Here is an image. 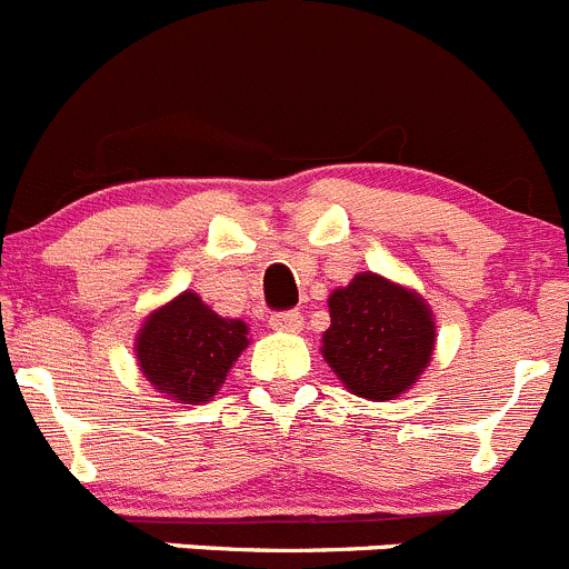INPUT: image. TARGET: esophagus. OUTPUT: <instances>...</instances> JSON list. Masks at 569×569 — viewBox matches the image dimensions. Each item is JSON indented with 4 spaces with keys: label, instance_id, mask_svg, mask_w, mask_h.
Instances as JSON below:
<instances>
[{
    "label": "esophagus",
    "instance_id": "obj_1",
    "mask_svg": "<svg viewBox=\"0 0 569 569\" xmlns=\"http://www.w3.org/2000/svg\"><path fill=\"white\" fill-rule=\"evenodd\" d=\"M269 326L274 328V331H300L302 328V315L300 311H274L272 317H269Z\"/></svg>",
    "mask_w": 569,
    "mask_h": 569
}]
</instances>
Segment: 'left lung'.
<instances>
[{
    "label": "left lung",
    "instance_id": "8db88e82",
    "mask_svg": "<svg viewBox=\"0 0 569 569\" xmlns=\"http://www.w3.org/2000/svg\"><path fill=\"white\" fill-rule=\"evenodd\" d=\"M322 357L353 396L392 401L432 359L435 320L421 295L362 272L328 297Z\"/></svg>",
    "mask_w": 569,
    "mask_h": 569
}]
</instances>
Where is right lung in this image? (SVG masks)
I'll use <instances>...</instances> for the list:
<instances>
[{
  "label": "right lung",
  "mask_w": 569,
  "mask_h": 569,
  "mask_svg": "<svg viewBox=\"0 0 569 569\" xmlns=\"http://www.w3.org/2000/svg\"><path fill=\"white\" fill-rule=\"evenodd\" d=\"M247 333V322L227 320L196 291H182L142 322L137 362L159 392L179 405H204L249 345Z\"/></svg>",
  "instance_id": "obj_1"
}]
</instances>
